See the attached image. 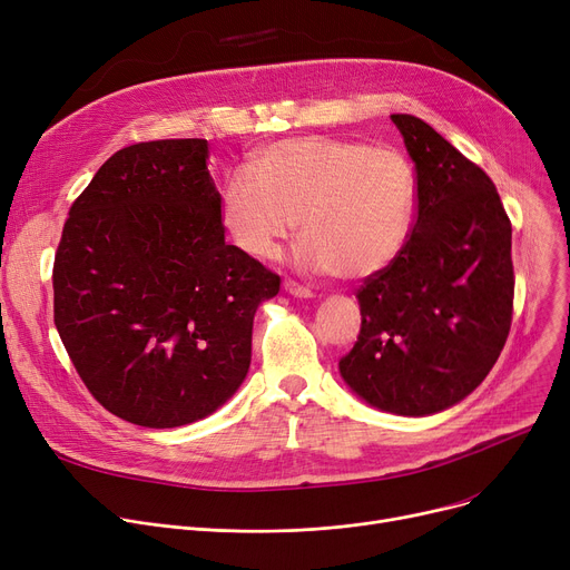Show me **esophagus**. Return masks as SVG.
I'll use <instances>...</instances> for the list:
<instances>
[{"instance_id":"esophagus-1","label":"esophagus","mask_w":570,"mask_h":570,"mask_svg":"<svg viewBox=\"0 0 570 570\" xmlns=\"http://www.w3.org/2000/svg\"><path fill=\"white\" fill-rule=\"evenodd\" d=\"M284 291L291 293V295H295V297H314V291H312V288H307V286H303V284H297V282H293V279H286V282H284Z\"/></svg>"}]
</instances>
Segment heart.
Listing matches in <instances>:
<instances>
[{"label": "heart", "mask_w": 570, "mask_h": 570, "mask_svg": "<svg viewBox=\"0 0 570 570\" xmlns=\"http://www.w3.org/2000/svg\"><path fill=\"white\" fill-rule=\"evenodd\" d=\"M413 215L415 173L400 149L331 136L258 147L219 194V222L239 252L275 256L297 219L301 263L348 282L383 273L402 254Z\"/></svg>", "instance_id": "b5f03b06"}]
</instances>
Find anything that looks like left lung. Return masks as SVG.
I'll list each match as a JSON object with an SVG mask.
<instances>
[{
	"mask_svg": "<svg viewBox=\"0 0 570 570\" xmlns=\"http://www.w3.org/2000/svg\"><path fill=\"white\" fill-rule=\"evenodd\" d=\"M415 164L402 254L355 297L363 323L340 372L397 415L462 402L494 367L513 321L511 219L490 175L413 115H391Z\"/></svg>",
	"mask_w": 570,
	"mask_h": 570,
	"instance_id": "8db88e82",
	"label": "left lung"
}]
</instances>
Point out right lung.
<instances>
[{
    "mask_svg": "<svg viewBox=\"0 0 570 570\" xmlns=\"http://www.w3.org/2000/svg\"><path fill=\"white\" fill-rule=\"evenodd\" d=\"M205 138L122 147L73 200L55 325L92 397L140 428L217 411L245 381L279 275L224 239Z\"/></svg>",
    "mask_w": 570,
    "mask_h": 570,
    "instance_id": "obj_1",
    "label": "right lung"
}]
</instances>
